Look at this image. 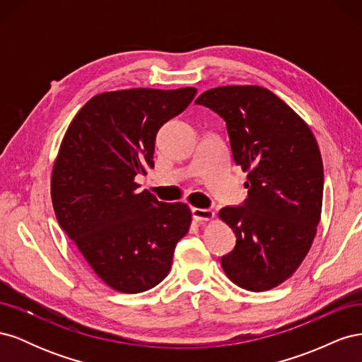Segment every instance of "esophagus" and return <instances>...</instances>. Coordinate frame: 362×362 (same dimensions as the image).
Returning <instances> with one entry per match:
<instances>
[{"label":"esophagus","mask_w":362,"mask_h":362,"mask_svg":"<svg viewBox=\"0 0 362 362\" xmlns=\"http://www.w3.org/2000/svg\"><path fill=\"white\" fill-rule=\"evenodd\" d=\"M192 216L196 222L210 221V218L214 217V211L210 210V208H192Z\"/></svg>","instance_id":"obj_1"}]
</instances>
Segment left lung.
Returning a JSON list of instances; mask_svg holds the SVG:
<instances>
[{
  "label": "left lung",
  "mask_w": 362,
  "mask_h": 362,
  "mask_svg": "<svg viewBox=\"0 0 362 362\" xmlns=\"http://www.w3.org/2000/svg\"><path fill=\"white\" fill-rule=\"evenodd\" d=\"M194 103L225 120L233 158L247 172L245 202L218 211L237 238L221 264L238 287L270 290L293 275L313 245L323 201L319 145L264 87H214Z\"/></svg>",
  "instance_id": "left-lung-1"
}]
</instances>
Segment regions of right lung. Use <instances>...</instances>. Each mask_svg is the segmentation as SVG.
<instances>
[{
    "label": "right lung",
    "mask_w": 362,
    "mask_h": 362,
    "mask_svg": "<svg viewBox=\"0 0 362 362\" xmlns=\"http://www.w3.org/2000/svg\"><path fill=\"white\" fill-rule=\"evenodd\" d=\"M194 87L104 92L87 101L63 137L51 178L60 228L108 287L141 293L156 287L187 234L182 202L139 192L136 175L154 168L158 129L182 113Z\"/></svg>",
    "instance_id": "add662e5"
}]
</instances>
